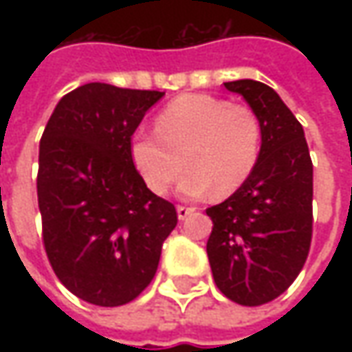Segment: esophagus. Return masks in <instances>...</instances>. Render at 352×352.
I'll return each mask as SVG.
<instances>
[{"label": "esophagus", "mask_w": 352, "mask_h": 352, "mask_svg": "<svg viewBox=\"0 0 352 352\" xmlns=\"http://www.w3.org/2000/svg\"><path fill=\"white\" fill-rule=\"evenodd\" d=\"M176 211H178V219H186L190 213H194V208H186V206H178L176 208Z\"/></svg>", "instance_id": "esophagus-1"}]
</instances>
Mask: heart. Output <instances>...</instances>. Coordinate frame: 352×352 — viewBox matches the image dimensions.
Returning <instances> with one entry per match:
<instances>
[{
    "mask_svg": "<svg viewBox=\"0 0 352 352\" xmlns=\"http://www.w3.org/2000/svg\"><path fill=\"white\" fill-rule=\"evenodd\" d=\"M156 133L131 137V158L153 194H166L182 172L178 190L199 197L235 194L261 156L263 127L249 105L210 94H184L156 116ZM184 160L182 161V158Z\"/></svg>",
    "mask_w": 352,
    "mask_h": 352,
    "instance_id": "heart-1",
    "label": "heart"
}]
</instances>
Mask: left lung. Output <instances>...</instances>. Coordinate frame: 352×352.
<instances>
[{"label": "left lung", "instance_id": "1", "mask_svg": "<svg viewBox=\"0 0 352 352\" xmlns=\"http://www.w3.org/2000/svg\"><path fill=\"white\" fill-rule=\"evenodd\" d=\"M241 94L263 127L258 162L249 180L206 213L211 274L231 302L276 300L304 268L314 225V164L304 129L274 89L263 82H225Z\"/></svg>", "mask_w": 352, "mask_h": 352}]
</instances>
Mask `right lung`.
I'll return each mask as SVG.
<instances>
[{"instance_id": "right-lung-1", "label": "right lung", "mask_w": 352, "mask_h": 352, "mask_svg": "<svg viewBox=\"0 0 352 352\" xmlns=\"http://www.w3.org/2000/svg\"><path fill=\"white\" fill-rule=\"evenodd\" d=\"M164 91L91 82L62 98L38 146L36 196L48 263L80 300L133 302L178 223L131 158V137Z\"/></svg>"}]
</instances>
